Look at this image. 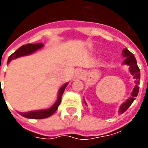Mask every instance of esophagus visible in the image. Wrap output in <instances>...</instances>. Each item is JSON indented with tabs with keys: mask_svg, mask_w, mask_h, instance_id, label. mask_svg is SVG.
<instances>
[{
	"mask_svg": "<svg viewBox=\"0 0 148 148\" xmlns=\"http://www.w3.org/2000/svg\"><path fill=\"white\" fill-rule=\"evenodd\" d=\"M84 75V72L81 70H77L74 73V78L75 79H81Z\"/></svg>",
	"mask_w": 148,
	"mask_h": 148,
	"instance_id": "34e87169",
	"label": "esophagus"
}]
</instances>
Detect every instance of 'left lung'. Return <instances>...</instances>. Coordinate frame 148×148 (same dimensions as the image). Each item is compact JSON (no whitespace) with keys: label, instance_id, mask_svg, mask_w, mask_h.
I'll return each instance as SVG.
<instances>
[{"label":"left lung","instance_id":"8db88e82","mask_svg":"<svg viewBox=\"0 0 148 148\" xmlns=\"http://www.w3.org/2000/svg\"><path fill=\"white\" fill-rule=\"evenodd\" d=\"M122 54L123 57L125 58L124 60L123 61V64H126L129 67V71L132 75L134 76V78L135 79V86L134 88L132 93H131V96L125 102L122 103L121 105L120 106L119 108V113L120 114H123L126 111L131 103H133L134 101L135 100V97L138 96V92H139V84H140V69L138 66L137 64V60L133 53H131V51L125 48L122 51ZM85 104H87L85 101H84Z\"/></svg>","mask_w":148,"mask_h":148}]
</instances>
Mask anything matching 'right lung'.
<instances>
[{
    "instance_id": "add662e5",
    "label": "right lung",
    "mask_w": 148,
    "mask_h": 148,
    "mask_svg": "<svg viewBox=\"0 0 148 148\" xmlns=\"http://www.w3.org/2000/svg\"><path fill=\"white\" fill-rule=\"evenodd\" d=\"M43 47H44V45L42 43H38L36 45L27 44V45H23L8 58V64H9L14 59H16V58L22 57V56H27L34 53L38 50L41 49ZM67 84H68V83L64 84L59 89L58 100L56 101L55 103H53L51 108H47V109H42V110H31V111H28V112H19V114L23 117L30 118V119H44V118H47V117H50L51 115L53 114V113L58 110V106L60 105V101H61V97H62L63 93L64 91L65 88L67 86Z\"/></svg>"
}]
</instances>
